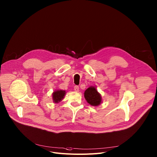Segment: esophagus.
Returning a JSON list of instances; mask_svg holds the SVG:
<instances>
[{
	"label": "esophagus",
	"instance_id": "obj_1",
	"mask_svg": "<svg viewBox=\"0 0 157 157\" xmlns=\"http://www.w3.org/2000/svg\"><path fill=\"white\" fill-rule=\"evenodd\" d=\"M74 90H75V91L76 92H78V91H79V87H78V86H75L74 87Z\"/></svg>",
	"mask_w": 157,
	"mask_h": 157
}]
</instances>
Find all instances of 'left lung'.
I'll return each mask as SVG.
<instances>
[{"label": "left lung", "mask_w": 157, "mask_h": 157, "mask_svg": "<svg viewBox=\"0 0 157 157\" xmlns=\"http://www.w3.org/2000/svg\"><path fill=\"white\" fill-rule=\"evenodd\" d=\"M84 98L86 101L93 106H98L102 103L101 94L96 90L95 86H90L84 93Z\"/></svg>", "instance_id": "8db88e82"}]
</instances>
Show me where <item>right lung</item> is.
Masks as SVG:
<instances>
[{
  "mask_svg": "<svg viewBox=\"0 0 157 157\" xmlns=\"http://www.w3.org/2000/svg\"><path fill=\"white\" fill-rule=\"evenodd\" d=\"M66 93V91H64V90H55L52 94V98L53 102L54 103H59V102H61L63 99Z\"/></svg>",
  "mask_w": 157,
  "mask_h": 157,
  "instance_id": "right-lung-1",
  "label": "right lung"
}]
</instances>
